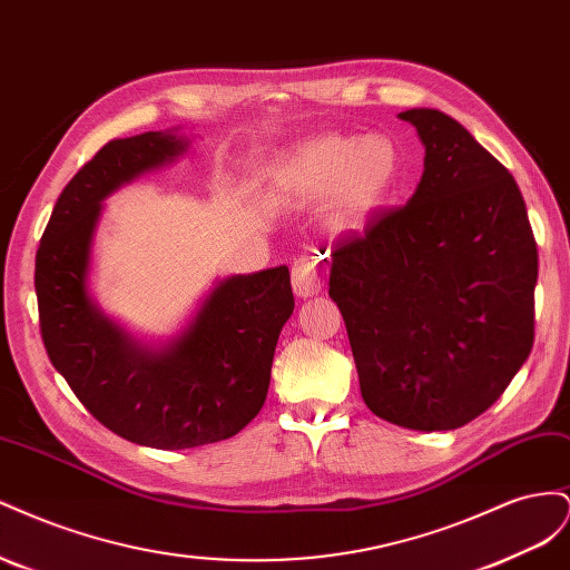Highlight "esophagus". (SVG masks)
<instances>
[{
    "label": "esophagus",
    "mask_w": 570,
    "mask_h": 570,
    "mask_svg": "<svg viewBox=\"0 0 570 570\" xmlns=\"http://www.w3.org/2000/svg\"><path fill=\"white\" fill-rule=\"evenodd\" d=\"M292 289L297 297H314L321 292V275L318 266L312 256H302L292 266Z\"/></svg>",
    "instance_id": "esophagus-1"
}]
</instances>
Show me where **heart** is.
Masks as SVG:
<instances>
[{
	"instance_id": "1",
	"label": "heart",
	"mask_w": 570,
	"mask_h": 570,
	"mask_svg": "<svg viewBox=\"0 0 570 570\" xmlns=\"http://www.w3.org/2000/svg\"><path fill=\"white\" fill-rule=\"evenodd\" d=\"M404 151L387 132H325L285 149L268 170L273 195L295 204L323 199V226L356 233L400 193Z\"/></svg>"
}]
</instances>
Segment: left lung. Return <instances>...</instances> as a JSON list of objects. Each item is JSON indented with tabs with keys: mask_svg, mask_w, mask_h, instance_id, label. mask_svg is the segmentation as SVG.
<instances>
[{
	"mask_svg": "<svg viewBox=\"0 0 570 570\" xmlns=\"http://www.w3.org/2000/svg\"><path fill=\"white\" fill-rule=\"evenodd\" d=\"M423 176L400 209L333 252L366 406L409 430H454L488 411L534 340L538 245L513 176L459 120L409 109Z\"/></svg>",
	"mask_w": 570,
	"mask_h": 570,
	"instance_id": "8db88e82",
	"label": "left lung"
}]
</instances>
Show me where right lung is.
Masks as SVG:
<instances>
[{"label":"right lung","mask_w":570,"mask_h":570,"mask_svg":"<svg viewBox=\"0 0 570 570\" xmlns=\"http://www.w3.org/2000/svg\"><path fill=\"white\" fill-rule=\"evenodd\" d=\"M178 130L111 140L63 187L36 258L40 331L55 368L111 433L154 450L237 435L262 411L292 316L287 266L218 281L176 335L142 342L101 312L90 266L105 199L187 151Z\"/></svg>","instance_id":"obj_1"}]
</instances>
